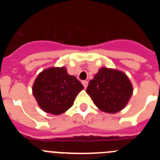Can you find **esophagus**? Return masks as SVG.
<instances>
[{"mask_svg":"<svg viewBox=\"0 0 160 160\" xmlns=\"http://www.w3.org/2000/svg\"><path fill=\"white\" fill-rule=\"evenodd\" d=\"M82 85L84 86L85 88H87V86H88V82H87V81H82Z\"/></svg>","mask_w":160,"mask_h":160,"instance_id":"1","label":"esophagus"}]
</instances>
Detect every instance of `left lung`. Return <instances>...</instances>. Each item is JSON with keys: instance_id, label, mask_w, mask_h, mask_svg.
Wrapping results in <instances>:
<instances>
[{"instance_id": "8db88e82", "label": "left lung", "mask_w": 160, "mask_h": 160, "mask_svg": "<svg viewBox=\"0 0 160 160\" xmlns=\"http://www.w3.org/2000/svg\"><path fill=\"white\" fill-rule=\"evenodd\" d=\"M87 93L100 111L114 114L128 105L133 87L122 71L102 67L89 82Z\"/></svg>"}]
</instances>
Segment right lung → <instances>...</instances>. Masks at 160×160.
Instances as JSON below:
<instances>
[{
  "label": "right lung",
  "instance_id": "1",
  "mask_svg": "<svg viewBox=\"0 0 160 160\" xmlns=\"http://www.w3.org/2000/svg\"><path fill=\"white\" fill-rule=\"evenodd\" d=\"M84 87L76 78L70 75L64 66L49 67L42 70L35 79L32 94L42 111L58 115L68 111Z\"/></svg>",
  "mask_w": 160,
  "mask_h": 160
}]
</instances>
